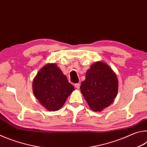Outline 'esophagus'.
<instances>
[{"instance_id":"1","label":"esophagus","mask_w":147,"mask_h":147,"mask_svg":"<svg viewBox=\"0 0 147 147\" xmlns=\"http://www.w3.org/2000/svg\"><path fill=\"white\" fill-rule=\"evenodd\" d=\"M74 86H75V88H76V89H79V88H80V84L79 83L75 84H74Z\"/></svg>"}]
</instances>
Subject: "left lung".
<instances>
[{
    "label": "left lung",
    "mask_w": 147,
    "mask_h": 147,
    "mask_svg": "<svg viewBox=\"0 0 147 147\" xmlns=\"http://www.w3.org/2000/svg\"><path fill=\"white\" fill-rule=\"evenodd\" d=\"M81 93L93 111H100L113 102L118 91V80L108 65L98 61L86 72Z\"/></svg>",
    "instance_id": "1"
}]
</instances>
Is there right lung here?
<instances>
[{
	"instance_id": "obj_1",
	"label": "right lung",
	"mask_w": 147,
	"mask_h": 147,
	"mask_svg": "<svg viewBox=\"0 0 147 147\" xmlns=\"http://www.w3.org/2000/svg\"><path fill=\"white\" fill-rule=\"evenodd\" d=\"M73 85L69 82L54 63L44 66L35 77L33 91L36 98L49 111H56L61 108L72 91Z\"/></svg>"
}]
</instances>
